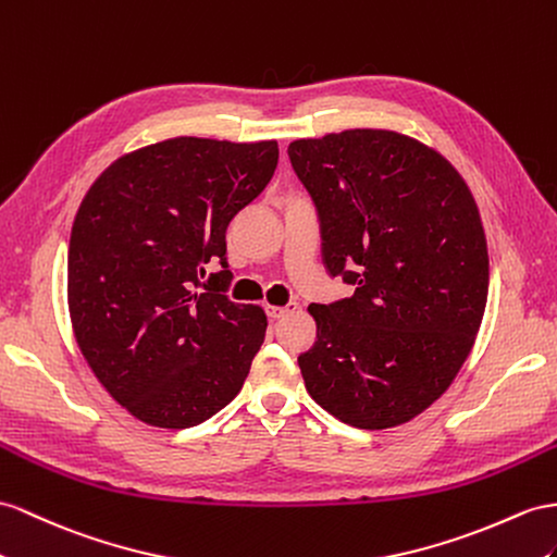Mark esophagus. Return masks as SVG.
Segmentation results:
<instances>
[{
	"instance_id": "esophagus-1",
	"label": "esophagus",
	"mask_w": 557,
	"mask_h": 557,
	"mask_svg": "<svg viewBox=\"0 0 557 557\" xmlns=\"http://www.w3.org/2000/svg\"><path fill=\"white\" fill-rule=\"evenodd\" d=\"M298 308V304H287V306H265V315L270 320H280L284 315H289V312H294Z\"/></svg>"
}]
</instances>
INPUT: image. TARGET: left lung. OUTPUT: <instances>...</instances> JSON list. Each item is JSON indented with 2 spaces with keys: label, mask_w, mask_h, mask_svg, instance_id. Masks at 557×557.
<instances>
[{
  "label": "left lung",
  "mask_w": 557,
  "mask_h": 557,
  "mask_svg": "<svg viewBox=\"0 0 557 557\" xmlns=\"http://www.w3.org/2000/svg\"><path fill=\"white\" fill-rule=\"evenodd\" d=\"M287 152L315 202L326 270L355 284L350 298L308 306L306 391L364 431L407 423L451 386L487 306L475 199L445 157L397 132L301 138Z\"/></svg>",
  "instance_id": "1"
}]
</instances>
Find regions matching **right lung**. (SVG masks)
Wrapping results in <instances>:
<instances>
[{
	"label": "right lung",
	"mask_w": 557,
	"mask_h": 557,
	"mask_svg": "<svg viewBox=\"0 0 557 557\" xmlns=\"http://www.w3.org/2000/svg\"><path fill=\"white\" fill-rule=\"evenodd\" d=\"M277 157V140L178 136L122 154L84 195L67 249L70 320L96 379L143 423L197 425L245 383L268 320L223 294L225 227ZM211 260L224 270L207 281Z\"/></svg>",
	"instance_id": "right-lung-1"
}]
</instances>
